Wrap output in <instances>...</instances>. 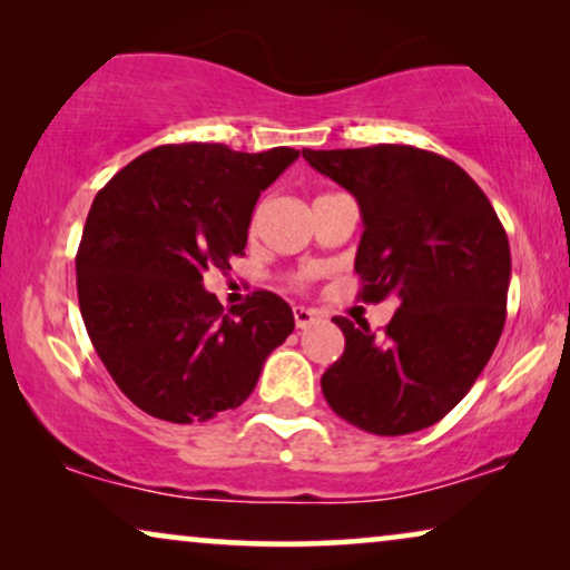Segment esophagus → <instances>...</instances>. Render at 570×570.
<instances>
[{"mask_svg": "<svg viewBox=\"0 0 570 570\" xmlns=\"http://www.w3.org/2000/svg\"><path fill=\"white\" fill-rule=\"evenodd\" d=\"M293 316H295V326H298V330H308V326L316 322V311L303 308V306H295Z\"/></svg>", "mask_w": 570, "mask_h": 570, "instance_id": "1", "label": "esophagus"}]
</instances>
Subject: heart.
Wrapping results in <instances>:
<instances>
[{
  "label": "heart",
  "instance_id": "1",
  "mask_svg": "<svg viewBox=\"0 0 570 570\" xmlns=\"http://www.w3.org/2000/svg\"><path fill=\"white\" fill-rule=\"evenodd\" d=\"M293 283H295V285H301V283H303V275H301V277H293Z\"/></svg>",
  "mask_w": 570,
  "mask_h": 570
}]
</instances>
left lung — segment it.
Listing matches in <instances>:
<instances>
[{
	"label": "left lung",
	"instance_id": "8db88e82",
	"mask_svg": "<svg viewBox=\"0 0 570 570\" xmlns=\"http://www.w3.org/2000/svg\"><path fill=\"white\" fill-rule=\"evenodd\" d=\"M361 205V298L394 295L384 334L334 318L345 353L322 376L330 407L376 435L423 431L449 415L501 340L511 252L493 205L466 170L410 145L303 150Z\"/></svg>",
	"mask_w": 570,
	"mask_h": 570
}]
</instances>
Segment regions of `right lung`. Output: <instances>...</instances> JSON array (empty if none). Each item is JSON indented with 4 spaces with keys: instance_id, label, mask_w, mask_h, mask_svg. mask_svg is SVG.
Wrapping results in <instances>:
<instances>
[{
    "instance_id": "right-lung-1",
    "label": "right lung",
    "mask_w": 570,
    "mask_h": 570,
    "mask_svg": "<svg viewBox=\"0 0 570 570\" xmlns=\"http://www.w3.org/2000/svg\"><path fill=\"white\" fill-rule=\"evenodd\" d=\"M298 155L160 145L92 199L75 259L82 322L116 386L147 415L202 423L236 410L293 332L279 295L256 291L225 314L202 277L244 256L256 199Z\"/></svg>"
}]
</instances>
